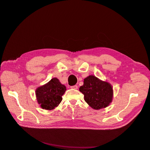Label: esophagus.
<instances>
[{
    "mask_svg": "<svg viewBox=\"0 0 150 150\" xmlns=\"http://www.w3.org/2000/svg\"><path fill=\"white\" fill-rule=\"evenodd\" d=\"M71 89H78V86H77V85H74V86H71Z\"/></svg>",
    "mask_w": 150,
    "mask_h": 150,
    "instance_id": "1",
    "label": "esophagus"
}]
</instances>
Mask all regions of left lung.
Here are the masks:
<instances>
[{"label":"left lung","mask_w":150,"mask_h":150,"mask_svg":"<svg viewBox=\"0 0 150 150\" xmlns=\"http://www.w3.org/2000/svg\"><path fill=\"white\" fill-rule=\"evenodd\" d=\"M79 91L84 94V101L94 110L105 108L112 101L111 84L93 75H89L84 79V84Z\"/></svg>","instance_id":"left-lung-1"}]
</instances>
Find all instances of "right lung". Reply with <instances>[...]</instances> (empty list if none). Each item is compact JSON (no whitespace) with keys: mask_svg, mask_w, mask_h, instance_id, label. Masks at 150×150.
<instances>
[{"mask_svg":"<svg viewBox=\"0 0 150 150\" xmlns=\"http://www.w3.org/2000/svg\"><path fill=\"white\" fill-rule=\"evenodd\" d=\"M66 91V86L57 78H53L47 83L36 89L35 96L41 108L52 110L60 104Z\"/></svg>","mask_w":150,"mask_h":150,"instance_id":"obj_1","label":"right lung"}]
</instances>
